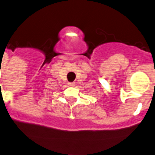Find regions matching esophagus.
I'll return each mask as SVG.
<instances>
[{
	"mask_svg": "<svg viewBox=\"0 0 155 155\" xmlns=\"http://www.w3.org/2000/svg\"><path fill=\"white\" fill-rule=\"evenodd\" d=\"M68 86H69V87H74V86L76 85V83H74V82H73V83H68Z\"/></svg>",
	"mask_w": 155,
	"mask_h": 155,
	"instance_id": "obj_1",
	"label": "esophagus"
}]
</instances>
